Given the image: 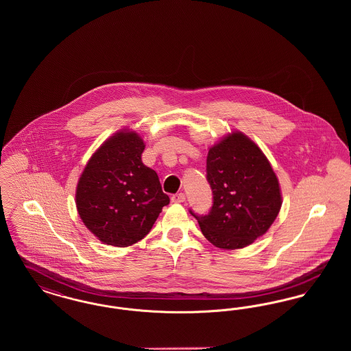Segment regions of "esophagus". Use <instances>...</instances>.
I'll return each instance as SVG.
<instances>
[{"mask_svg": "<svg viewBox=\"0 0 351 351\" xmlns=\"http://www.w3.org/2000/svg\"><path fill=\"white\" fill-rule=\"evenodd\" d=\"M171 200L172 202H184L185 201V195L184 193H175V195H172V197H171Z\"/></svg>", "mask_w": 351, "mask_h": 351, "instance_id": "esophagus-1", "label": "esophagus"}]
</instances>
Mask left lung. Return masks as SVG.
Masks as SVG:
<instances>
[{"label": "left lung", "mask_w": 351, "mask_h": 351, "mask_svg": "<svg viewBox=\"0 0 351 351\" xmlns=\"http://www.w3.org/2000/svg\"><path fill=\"white\" fill-rule=\"evenodd\" d=\"M206 180L213 204L197 215L205 238L219 249L251 245L269 229L282 206L278 178L261 149L242 133L213 146L206 158Z\"/></svg>", "instance_id": "1"}]
</instances>
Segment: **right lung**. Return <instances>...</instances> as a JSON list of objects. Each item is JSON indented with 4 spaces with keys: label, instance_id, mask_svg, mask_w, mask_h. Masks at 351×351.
Masks as SVG:
<instances>
[{
    "label": "right lung",
    "instance_id": "1",
    "mask_svg": "<svg viewBox=\"0 0 351 351\" xmlns=\"http://www.w3.org/2000/svg\"><path fill=\"white\" fill-rule=\"evenodd\" d=\"M143 150L139 135L119 132L93 154L77 184L80 218L106 245L136 243L169 204L158 173L142 163Z\"/></svg>",
    "mask_w": 351,
    "mask_h": 351
}]
</instances>
